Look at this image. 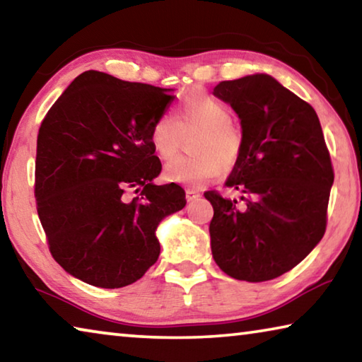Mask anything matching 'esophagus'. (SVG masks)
Returning <instances> with one entry per match:
<instances>
[{
    "label": "esophagus",
    "mask_w": 362,
    "mask_h": 362,
    "mask_svg": "<svg viewBox=\"0 0 362 362\" xmlns=\"http://www.w3.org/2000/svg\"><path fill=\"white\" fill-rule=\"evenodd\" d=\"M199 193L196 189H187V201H196L199 198Z\"/></svg>",
    "instance_id": "1"
}]
</instances>
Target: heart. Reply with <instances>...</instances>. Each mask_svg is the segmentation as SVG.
Returning <instances> with one entry per match:
<instances>
[{"label": "heart", "instance_id": "heart-1", "mask_svg": "<svg viewBox=\"0 0 362 362\" xmlns=\"http://www.w3.org/2000/svg\"><path fill=\"white\" fill-rule=\"evenodd\" d=\"M196 131L189 142L192 155L177 156L164 168V179L185 185H204L240 161L244 132L231 119L228 103L206 90L187 94L175 116L164 113L150 129V145L159 158H173L180 148L183 134Z\"/></svg>", "mask_w": 362, "mask_h": 362}]
</instances>
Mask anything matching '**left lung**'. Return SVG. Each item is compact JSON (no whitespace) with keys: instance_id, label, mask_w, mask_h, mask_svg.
<instances>
[{"instance_id":"left-lung-1","label":"left lung","mask_w":362,"mask_h":362,"mask_svg":"<svg viewBox=\"0 0 362 362\" xmlns=\"http://www.w3.org/2000/svg\"><path fill=\"white\" fill-rule=\"evenodd\" d=\"M214 95L241 119L243 156L214 207L212 255L228 276L260 283L297 267L326 233L334 168L315 108L268 75L222 81Z\"/></svg>"}]
</instances>
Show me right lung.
<instances>
[{"label": "right lung", "instance_id": "obj_1", "mask_svg": "<svg viewBox=\"0 0 362 362\" xmlns=\"http://www.w3.org/2000/svg\"><path fill=\"white\" fill-rule=\"evenodd\" d=\"M173 100L168 89L89 70L49 108L36 140V211L71 276L118 289L155 265L158 223L187 204L180 185L151 183L161 161L150 129Z\"/></svg>", "mask_w": 362, "mask_h": 362}]
</instances>
